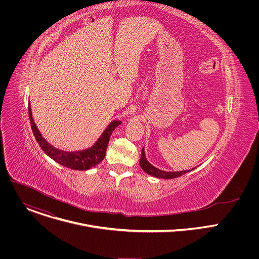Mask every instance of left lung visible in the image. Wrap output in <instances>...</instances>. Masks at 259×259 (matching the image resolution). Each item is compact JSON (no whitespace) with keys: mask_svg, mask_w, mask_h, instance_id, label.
Listing matches in <instances>:
<instances>
[{"mask_svg":"<svg viewBox=\"0 0 259 259\" xmlns=\"http://www.w3.org/2000/svg\"><path fill=\"white\" fill-rule=\"evenodd\" d=\"M141 158H140V166L141 168L150 175H153V176H156V177H159V178H165V179H171V178H176V177H179L183 174H186L188 172H190L191 170H187V171H178V172H166V171H162L156 167H154L153 165H151L149 162H147L146 158H145V155H144V151L142 149V152H141ZM193 170V169H192Z\"/></svg>","mask_w":259,"mask_h":259,"instance_id":"obj_1","label":"left lung"}]
</instances>
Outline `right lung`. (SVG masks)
Here are the masks:
<instances>
[{"label":"right lung","instance_id":"add662e5","mask_svg":"<svg viewBox=\"0 0 259 259\" xmlns=\"http://www.w3.org/2000/svg\"><path fill=\"white\" fill-rule=\"evenodd\" d=\"M28 116H29L30 127L34 135V138L36 141H38L39 145L41 146V149L44 151V153L47 154L51 159H53L60 165L73 170H88L98 165L104 159L110 135H112L116 127H118L121 124V121H114L110 123L108 127L105 129V131L103 132V134L101 135V137L91 147V149L85 150L82 152L67 153V152H62L60 150L55 149V147L49 144L42 137L41 133L39 132L38 128H36L32 120L31 109L29 104H28Z\"/></svg>","mask_w":259,"mask_h":259}]
</instances>
